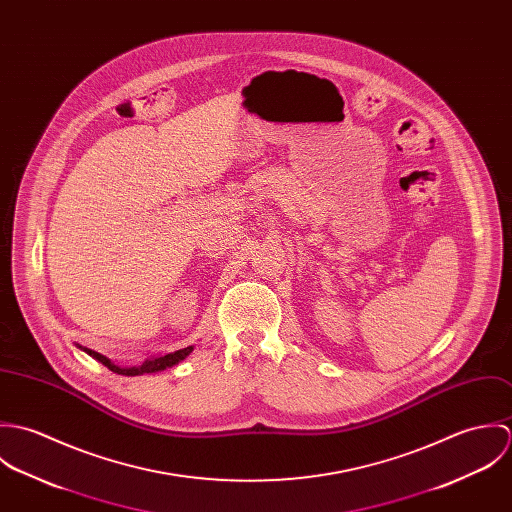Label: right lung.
I'll use <instances>...</instances> for the list:
<instances>
[{
	"mask_svg": "<svg viewBox=\"0 0 512 512\" xmlns=\"http://www.w3.org/2000/svg\"><path fill=\"white\" fill-rule=\"evenodd\" d=\"M193 351V347H185V349H179L175 353H167V355H157V357H151L147 359L146 363L142 366H132V368H120V366L110 363L104 355L100 353H94L90 349H86L88 355H92L96 361H100L102 365L108 366L112 372H118V374H126V376H136V374H144V372H157V370H163L167 366L177 365L179 361H183L189 353Z\"/></svg>",
	"mask_w": 512,
	"mask_h": 512,
	"instance_id": "1",
	"label": "right lung"
}]
</instances>
